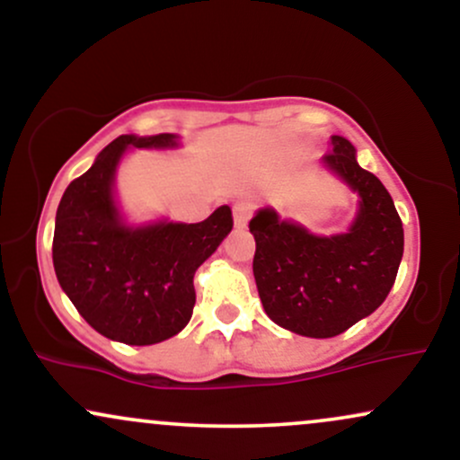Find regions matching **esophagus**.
I'll list each match as a JSON object with an SVG mask.
<instances>
[{"instance_id":"esophagus-1","label":"esophagus","mask_w":460,"mask_h":460,"mask_svg":"<svg viewBox=\"0 0 460 460\" xmlns=\"http://www.w3.org/2000/svg\"><path fill=\"white\" fill-rule=\"evenodd\" d=\"M252 205L248 203V200H237V203L234 205V223H235V226H246L248 225V220H251V216H252Z\"/></svg>"}]
</instances>
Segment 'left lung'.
<instances>
[{"mask_svg":"<svg viewBox=\"0 0 460 460\" xmlns=\"http://www.w3.org/2000/svg\"><path fill=\"white\" fill-rule=\"evenodd\" d=\"M324 164L361 197L348 234L318 237L272 209L251 220L252 274L268 318L305 337L350 329L387 298L404 251V229L381 179L357 164L355 146L332 136Z\"/></svg>","mask_w":460,"mask_h":460,"instance_id":"1","label":"left lung"}]
</instances>
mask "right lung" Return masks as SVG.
Returning a JSON list of instances; mask_svg holds the SVG:
<instances>
[{
    "instance_id": "right-lung-1",
    "label": "right lung",
    "mask_w": 460,
    "mask_h": 460,
    "mask_svg": "<svg viewBox=\"0 0 460 460\" xmlns=\"http://www.w3.org/2000/svg\"><path fill=\"white\" fill-rule=\"evenodd\" d=\"M128 146H175V136L110 142L62 194L51 255L58 283L94 331L129 346H151L177 335L192 318L194 272L234 229V216L223 205L203 223L125 226L112 179Z\"/></svg>"
}]
</instances>
